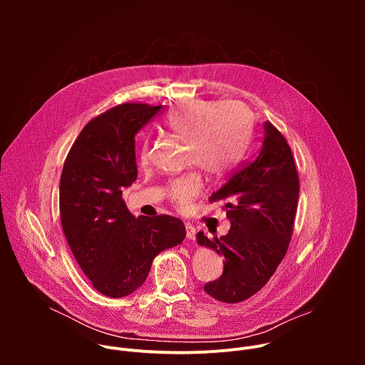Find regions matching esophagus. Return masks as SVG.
Wrapping results in <instances>:
<instances>
[{
    "instance_id": "esophagus-1",
    "label": "esophagus",
    "mask_w": 365,
    "mask_h": 365,
    "mask_svg": "<svg viewBox=\"0 0 365 365\" xmlns=\"http://www.w3.org/2000/svg\"><path fill=\"white\" fill-rule=\"evenodd\" d=\"M186 237L189 240H195L196 238V228L190 224H186Z\"/></svg>"
}]
</instances>
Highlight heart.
<instances>
[{
	"label": "heart",
	"instance_id": "1",
	"mask_svg": "<svg viewBox=\"0 0 365 365\" xmlns=\"http://www.w3.org/2000/svg\"><path fill=\"white\" fill-rule=\"evenodd\" d=\"M168 130L187 143V160L206 173L222 175L241 158L250 133L251 115L240 102L187 101L173 110L166 121ZM150 144L144 141L140 159L147 162ZM202 190L197 172L185 173L169 185V199L178 210H186Z\"/></svg>",
	"mask_w": 365,
	"mask_h": 365
}]
</instances>
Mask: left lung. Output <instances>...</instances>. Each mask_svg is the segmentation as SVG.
<instances>
[{
  "label": "left lung",
  "instance_id": "left-lung-1",
  "mask_svg": "<svg viewBox=\"0 0 365 365\" xmlns=\"http://www.w3.org/2000/svg\"><path fill=\"white\" fill-rule=\"evenodd\" d=\"M225 200L231 228L224 237L197 234V244L225 258L220 279L205 292L238 303L262 289L274 274L292 240L299 200V175L290 145L270 123L251 160L244 162L210 202Z\"/></svg>",
  "mask_w": 365,
  "mask_h": 365
}]
</instances>
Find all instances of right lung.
I'll return each mask as SVG.
<instances>
[{"mask_svg": "<svg viewBox=\"0 0 365 365\" xmlns=\"http://www.w3.org/2000/svg\"><path fill=\"white\" fill-rule=\"evenodd\" d=\"M160 108L127 102L92 118L63 165L59 210L65 237L92 286L108 297L135 292L154 257L186 237L182 220L134 218L123 199V187L137 179L135 134Z\"/></svg>", "mask_w": 365, "mask_h": 365, "instance_id": "right-lung-1", "label": "right lung"}]
</instances>
